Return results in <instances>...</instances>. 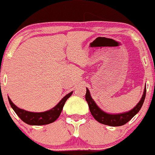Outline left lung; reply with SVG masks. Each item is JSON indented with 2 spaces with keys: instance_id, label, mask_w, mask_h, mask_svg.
Instances as JSON below:
<instances>
[{
  "instance_id": "1",
  "label": "left lung",
  "mask_w": 155,
  "mask_h": 155,
  "mask_svg": "<svg viewBox=\"0 0 155 155\" xmlns=\"http://www.w3.org/2000/svg\"><path fill=\"white\" fill-rule=\"evenodd\" d=\"M146 87H145L143 96H142L139 103L136 105V107H134L133 109L129 110L128 112L119 113V114H110V113H105L104 111L100 109L91 97L90 92L87 88L85 98L86 101L88 103L91 114L92 115L95 120L98 121L100 123L104 124V125L116 127V126H122L125 125L140 111L143 104L145 98H146Z\"/></svg>"
}]
</instances>
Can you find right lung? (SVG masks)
<instances>
[{
    "instance_id": "add662e5",
    "label": "right lung",
    "mask_w": 155,
    "mask_h": 155,
    "mask_svg": "<svg viewBox=\"0 0 155 155\" xmlns=\"http://www.w3.org/2000/svg\"><path fill=\"white\" fill-rule=\"evenodd\" d=\"M72 93L73 92H71L67 94L52 109L42 113H33L25 110L15 106L9 97H8V100L13 110L24 122L30 125H43L52 123L58 119L66 100L71 96Z\"/></svg>"
}]
</instances>
